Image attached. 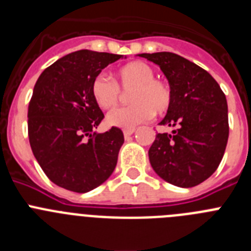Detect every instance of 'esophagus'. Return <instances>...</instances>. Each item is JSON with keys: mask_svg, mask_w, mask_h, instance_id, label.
I'll list each match as a JSON object with an SVG mask.
<instances>
[{"mask_svg": "<svg viewBox=\"0 0 251 251\" xmlns=\"http://www.w3.org/2000/svg\"><path fill=\"white\" fill-rule=\"evenodd\" d=\"M134 128H130V129H124L123 130V134H124V137H126V138H127V137H129V136H132L133 133H134Z\"/></svg>", "mask_w": 251, "mask_h": 251, "instance_id": "obj_1", "label": "esophagus"}]
</instances>
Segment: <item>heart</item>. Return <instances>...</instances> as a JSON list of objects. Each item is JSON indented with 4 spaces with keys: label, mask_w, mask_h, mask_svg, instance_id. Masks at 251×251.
<instances>
[{
    "label": "heart",
    "mask_w": 251,
    "mask_h": 251,
    "mask_svg": "<svg viewBox=\"0 0 251 251\" xmlns=\"http://www.w3.org/2000/svg\"><path fill=\"white\" fill-rule=\"evenodd\" d=\"M154 69L143 61H133L122 66L117 73V84L104 74H98L90 84V92L97 105L110 109L121 100L122 92L129 93L132 104L118 108L106 115L112 127L130 128L152 118L153 113L165 114L172 104V89L165 80L157 79Z\"/></svg>",
    "instance_id": "b5f03b06"
}]
</instances>
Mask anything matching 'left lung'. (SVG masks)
<instances>
[{"label":"left lung","mask_w":251,"mask_h":251,"mask_svg":"<svg viewBox=\"0 0 251 251\" xmlns=\"http://www.w3.org/2000/svg\"><path fill=\"white\" fill-rule=\"evenodd\" d=\"M157 64L172 89V104L148 151L157 175L178 187L200 185L220 165L229 138L227 101L220 85L195 63L174 52L139 54Z\"/></svg>","instance_id":"left-lung-1"}]
</instances>
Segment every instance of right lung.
I'll list each match as a JSON object with an SVG mask.
<instances>
[{"label":"right lung","instance_id":"1","mask_svg":"<svg viewBox=\"0 0 251 251\" xmlns=\"http://www.w3.org/2000/svg\"><path fill=\"white\" fill-rule=\"evenodd\" d=\"M123 55L79 50L46 68L28 103V141L35 158L50 181L84 194L109 178L124 142L112 127L94 129L104 114L90 92L93 79Z\"/></svg>","mask_w":251,"mask_h":251}]
</instances>
